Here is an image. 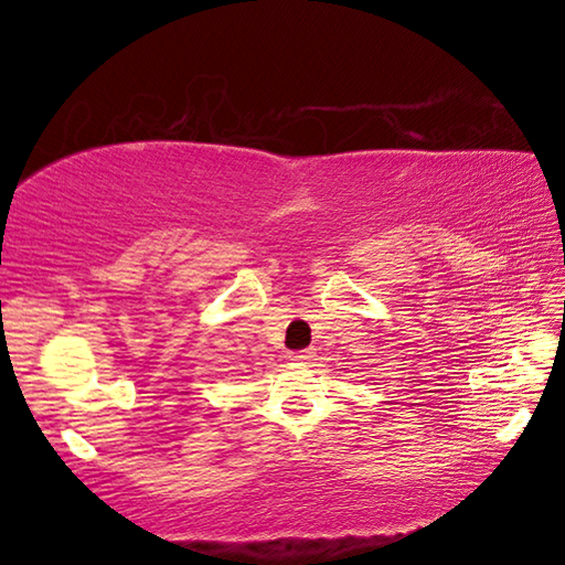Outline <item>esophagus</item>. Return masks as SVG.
Segmentation results:
<instances>
[{"instance_id": "esophagus-1", "label": "esophagus", "mask_w": 565, "mask_h": 565, "mask_svg": "<svg viewBox=\"0 0 565 565\" xmlns=\"http://www.w3.org/2000/svg\"><path fill=\"white\" fill-rule=\"evenodd\" d=\"M313 359V349H303V351H294L291 353V361H296V363H306V361H311Z\"/></svg>"}]
</instances>
